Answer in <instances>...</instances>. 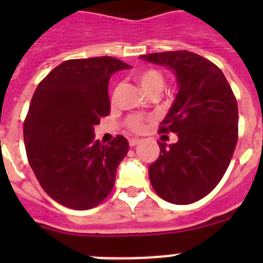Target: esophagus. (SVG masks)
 <instances>
[{
    "label": "esophagus",
    "instance_id": "esophagus-1",
    "mask_svg": "<svg viewBox=\"0 0 263 263\" xmlns=\"http://www.w3.org/2000/svg\"><path fill=\"white\" fill-rule=\"evenodd\" d=\"M139 142H141V139H138V138H130V139H129V145L132 146V147H134V146H137Z\"/></svg>",
    "mask_w": 263,
    "mask_h": 263
}]
</instances>
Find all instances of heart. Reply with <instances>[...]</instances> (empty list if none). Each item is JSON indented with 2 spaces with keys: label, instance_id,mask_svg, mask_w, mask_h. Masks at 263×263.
Here are the masks:
<instances>
[{
  "label": "heart",
  "instance_id": "heart-1",
  "mask_svg": "<svg viewBox=\"0 0 263 263\" xmlns=\"http://www.w3.org/2000/svg\"><path fill=\"white\" fill-rule=\"evenodd\" d=\"M137 81L146 93H159L164 85V76L159 69L148 68L143 69L136 76ZM127 126L134 132H141L145 127V121L141 116H132L127 120Z\"/></svg>",
  "mask_w": 263,
  "mask_h": 263
}]
</instances>
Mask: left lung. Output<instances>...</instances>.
Here are the masks:
<instances>
[{
    "mask_svg": "<svg viewBox=\"0 0 263 263\" xmlns=\"http://www.w3.org/2000/svg\"><path fill=\"white\" fill-rule=\"evenodd\" d=\"M173 69L179 92L160 122L178 142H158L160 154L148 167L154 191L173 204L200 200L218 184L231 163L238 138V108L221 69L190 51L141 55Z\"/></svg>",
    "mask_w": 263,
    "mask_h": 263,
    "instance_id": "1",
    "label": "left lung"
}]
</instances>
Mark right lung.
<instances>
[{
  "mask_svg": "<svg viewBox=\"0 0 263 263\" xmlns=\"http://www.w3.org/2000/svg\"><path fill=\"white\" fill-rule=\"evenodd\" d=\"M132 67L111 57L63 62L39 83L23 124L29 163L46 194L72 210H90L110 194L129 152L117 136L95 139V125L109 115L110 76Z\"/></svg>",
  "mask_w": 263,
  "mask_h": 263,
  "instance_id": "add662e5",
  "label": "right lung"
}]
</instances>
